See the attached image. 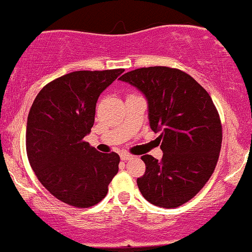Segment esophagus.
I'll list each match as a JSON object with an SVG mask.
<instances>
[{
    "mask_svg": "<svg viewBox=\"0 0 252 252\" xmlns=\"http://www.w3.org/2000/svg\"><path fill=\"white\" fill-rule=\"evenodd\" d=\"M131 158H133V156H131V155H129V154H126V152L121 155L122 161H128V159H131Z\"/></svg>",
    "mask_w": 252,
    "mask_h": 252,
    "instance_id": "obj_1",
    "label": "esophagus"
}]
</instances>
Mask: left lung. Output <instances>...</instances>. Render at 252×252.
Masks as SVG:
<instances>
[{
  "label": "left lung",
  "mask_w": 252,
  "mask_h": 252,
  "mask_svg": "<svg viewBox=\"0 0 252 252\" xmlns=\"http://www.w3.org/2000/svg\"><path fill=\"white\" fill-rule=\"evenodd\" d=\"M119 80L146 97L150 128L161 133L163 156L141 157L146 171L136 180L139 190L158 207L185 204L204 188L220 157L222 126L212 98L194 78L174 68H139Z\"/></svg>",
  "instance_id": "obj_1"
}]
</instances>
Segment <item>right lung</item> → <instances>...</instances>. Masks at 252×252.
I'll use <instances>...</instances> for the list:
<instances>
[{
	"instance_id": "add662e5",
	"label": "right lung",
	"mask_w": 252,
	"mask_h": 252,
	"mask_svg": "<svg viewBox=\"0 0 252 252\" xmlns=\"http://www.w3.org/2000/svg\"><path fill=\"white\" fill-rule=\"evenodd\" d=\"M124 69L78 70L48 83L28 116L27 154L42 185L61 201L90 207L107 195L118 173V154L84 141L95 122L96 102Z\"/></svg>"
}]
</instances>
